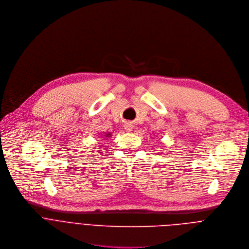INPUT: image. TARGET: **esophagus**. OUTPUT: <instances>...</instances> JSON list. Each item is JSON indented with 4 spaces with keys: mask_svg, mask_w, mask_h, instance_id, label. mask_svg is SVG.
I'll return each instance as SVG.
<instances>
[{
    "mask_svg": "<svg viewBox=\"0 0 249 249\" xmlns=\"http://www.w3.org/2000/svg\"><path fill=\"white\" fill-rule=\"evenodd\" d=\"M124 128H125L127 131H130V130H132L133 125H132L130 123H126V124H124Z\"/></svg>",
    "mask_w": 249,
    "mask_h": 249,
    "instance_id": "esophagus-1",
    "label": "esophagus"
}]
</instances>
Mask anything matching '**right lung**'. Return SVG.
<instances>
[{
	"label": "right lung",
	"instance_id": "right-lung-1",
	"mask_svg": "<svg viewBox=\"0 0 249 249\" xmlns=\"http://www.w3.org/2000/svg\"><path fill=\"white\" fill-rule=\"evenodd\" d=\"M106 135H107V137H110V135H111V133H107V134H106Z\"/></svg>",
	"mask_w": 249,
	"mask_h": 249
}]
</instances>
